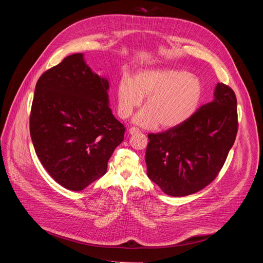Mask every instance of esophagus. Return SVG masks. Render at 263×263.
<instances>
[{"label":"esophagus","mask_w":263,"mask_h":263,"mask_svg":"<svg viewBox=\"0 0 263 263\" xmlns=\"http://www.w3.org/2000/svg\"><path fill=\"white\" fill-rule=\"evenodd\" d=\"M138 133H140V130H139L138 128L132 127V128H130V129H129V134H131V135H134V134H138Z\"/></svg>","instance_id":"34e87169"}]
</instances>
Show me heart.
<instances>
[{"label":"heart","mask_w":263,"mask_h":263,"mask_svg":"<svg viewBox=\"0 0 263 263\" xmlns=\"http://www.w3.org/2000/svg\"><path fill=\"white\" fill-rule=\"evenodd\" d=\"M204 86L200 77L187 70L162 67L144 69L134 79L125 76L118 87L119 114L129 118L146 97V106L133 122L142 128L171 129L191 120L201 106Z\"/></svg>","instance_id":"b5f03b06"}]
</instances>
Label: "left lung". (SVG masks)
Listing matches in <instances>:
<instances>
[{
    "instance_id": "obj_1",
    "label": "left lung",
    "mask_w": 263,
    "mask_h": 263,
    "mask_svg": "<svg viewBox=\"0 0 263 263\" xmlns=\"http://www.w3.org/2000/svg\"><path fill=\"white\" fill-rule=\"evenodd\" d=\"M237 133L234 91L217 83L213 100L181 126L148 134L147 177L172 197L189 196L211 183L222 167Z\"/></svg>"
}]
</instances>
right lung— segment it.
I'll return each instance as SVG.
<instances>
[{"label":"right lung","mask_w":263,"mask_h":263,"mask_svg":"<svg viewBox=\"0 0 263 263\" xmlns=\"http://www.w3.org/2000/svg\"><path fill=\"white\" fill-rule=\"evenodd\" d=\"M109 81L72 54L36 83L30 135L37 157L61 186L82 191L107 171L125 128L109 107Z\"/></svg>","instance_id":"1"}]
</instances>
